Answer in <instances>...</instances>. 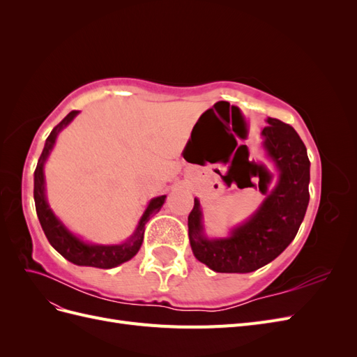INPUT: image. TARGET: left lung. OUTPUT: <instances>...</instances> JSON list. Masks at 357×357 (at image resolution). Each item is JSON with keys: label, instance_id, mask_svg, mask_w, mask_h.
Returning a JSON list of instances; mask_svg holds the SVG:
<instances>
[{"label": "left lung", "instance_id": "obj_1", "mask_svg": "<svg viewBox=\"0 0 357 357\" xmlns=\"http://www.w3.org/2000/svg\"><path fill=\"white\" fill-rule=\"evenodd\" d=\"M266 122L268 126L262 129V146L273 162L277 181L274 188L269 189L274 178L271 171V180L268 183L259 181V190L266 195L261 207L250 219L234 228L228 238L210 240L204 235L198 198H195L188 218L193 255L215 273H252L274 261L294 241L304 220L310 201L307 149L290 125L273 117H268ZM245 164H253L248 160V155L241 162V171H244ZM223 178L226 183L235 181L241 189L255 186L252 178L245 177L244 183L240 181L234 162Z\"/></svg>", "mask_w": 357, "mask_h": 357}]
</instances>
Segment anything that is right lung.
I'll return each mask as SVG.
<instances>
[{
    "label": "right lung",
    "instance_id": "add662e5",
    "mask_svg": "<svg viewBox=\"0 0 357 357\" xmlns=\"http://www.w3.org/2000/svg\"><path fill=\"white\" fill-rule=\"evenodd\" d=\"M77 113L79 112L75 110L68 113L55 128L52 129L50 135L46 139L45 149H43L36 172H34L36 210H37L41 228L45 231L49 243L58 253H61L63 257H66L67 261L80 266H95V268L109 269L129 261V259H132L138 253L144 238V225L150 219L152 213L160 210L162 204L165 202L167 195L153 198L149 202L144 214L138 222L135 232L122 244H116V245L89 244V243L82 241L74 234H71L66 226H63V223L56 218L55 213L50 210L47 204L46 190H45V164L52 152L53 146H55L58 134L73 121L75 116H77Z\"/></svg>",
    "mask_w": 357,
    "mask_h": 357
}]
</instances>
